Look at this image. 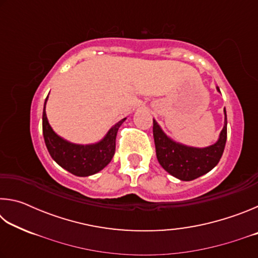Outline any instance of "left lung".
Instances as JSON below:
<instances>
[{
    "label": "left lung",
    "instance_id": "8db88e82",
    "mask_svg": "<svg viewBox=\"0 0 258 258\" xmlns=\"http://www.w3.org/2000/svg\"><path fill=\"white\" fill-rule=\"evenodd\" d=\"M218 93L220 87L216 86ZM226 111L224 108V125L215 143L204 147H191L177 142L166 134L154 119V139L156 155L166 172L181 181H192L215 167L223 155L226 142Z\"/></svg>",
    "mask_w": 258,
    "mask_h": 258
}]
</instances>
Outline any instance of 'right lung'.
Masks as SVG:
<instances>
[{
	"instance_id": "right-lung-1",
	"label": "right lung",
	"mask_w": 258,
	"mask_h": 258,
	"mask_svg": "<svg viewBox=\"0 0 258 258\" xmlns=\"http://www.w3.org/2000/svg\"><path fill=\"white\" fill-rule=\"evenodd\" d=\"M47 98L49 95L45 99L43 108L42 125L45 146L52 159L76 176H90L102 171L115 155L116 135L126 118L120 119L118 123L111 126V128L98 142L89 145L73 143L56 134L51 127L45 111Z\"/></svg>"
}]
</instances>
